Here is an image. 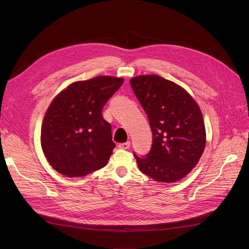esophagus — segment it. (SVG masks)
<instances>
[{"label":"esophagus","instance_id":"obj_1","mask_svg":"<svg viewBox=\"0 0 249 249\" xmlns=\"http://www.w3.org/2000/svg\"><path fill=\"white\" fill-rule=\"evenodd\" d=\"M119 148L121 149H128L130 147V142L127 141V142H124V143H119Z\"/></svg>","mask_w":249,"mask_h":249}]
</instances>
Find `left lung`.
Returning a JSON list of instances; mask_svg holds the SVG:
<instances>
[{
    "instance_id": "obj_1",
    "label": "left lung",
    "mask_w": 249,
    "mask_h": 249,
    "mask_svg": "<svg viewBox=\"0 0 249 249\" xmlns=\"http://www.w3.org/2000/svg\"><path fill=\"white\" fill-rule=\"evenodd\" d=\"M130 85L152 131L149 152L134 153L139 171L156 181L176 182L196 166L205 149V124L198 104L181 87L160 75H139Z\"/></svg>"
}]
</instances>
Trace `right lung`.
<instances>
[{
	"label": "right lung",
	"mask_w": 249,
	"mask_h": 249,
	"mask_svg": "<svg viewBox=\"0 0 249 249\" xmlns=\"http://www.w3.org/2000/svg\"><path fill=\"white\" fill-rule=\"evenodd\" d=\"M123 82L106 75L76 82L51 102L42 123L41 146L59 174L85 177L107 164L116 145L102 111Z\"/></svg>",
	"instance_id": "right-lung-1"
}]
</instances>
